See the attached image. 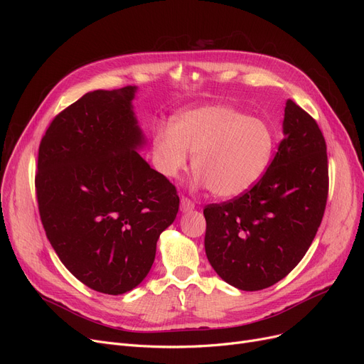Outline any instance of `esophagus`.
<instances>
[{
    "label": "esophagus",
    "instance_id": "34e87169",
    "mask_svg": "<svg viewBox=\"0 0 364 364\" xmlns=\"http://www.w3.org/2000/svg\"><path fill=\"white\" fill-rule=\"evenodd\" d=\"M180 209H181V213H188V211H192V209H195V203L187 198H181Z\"/></svg>",
    "mask_w": 364,
    "mask_h": 364
}]
</instances>
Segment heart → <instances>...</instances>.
<instances>
[{
	"label": "heart",
	"instance_id": "1",
	"mask_svg": "<svg viewBox=\"0 0 364 364\" xmlns=\"http://www.w3.org/2000/svg\"><path fill=\"white\" fill-rule=\"evenodd\" d=\"M274 131L261 118L225 105L181 112L171 127L153 132V155L161 174L177 178L193 155L198 186L220 199H235L255 187L274 153Z\"/></svg>",
	"mask_w": 364,
	"mask_h": 364
}]
</instances>
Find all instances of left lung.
<instances>
[{
  "instance_id": "left-lung-1",
  "label": "left lung",
  "mask_w": 364,
  "mask_h": 364,
  "mask_svg": "<svg viewBox=\"0 0 364 364\" xmlns=\"http://www.w3.org/2000/svg\"><path fill=\"white\" fill-rule=\"evenodd\" d=\"M283 136L255 187L203 209L208 261L240 291L270 288L288 276L309 251L326 208V141L292 100L286 102Z\"/></svg>"
}]
</instances>
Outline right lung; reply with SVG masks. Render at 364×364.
<instances>
[{
  "label": "right lung",
  "instance_id": "add662e5",
  "mask_svg": "<svg viewBox=\"0 0 364 364\" xmlns=\"http://www.w3.org/2000/svg\"><path fill=\"white\" fill-rule=\"evenodd\" d=\"M136 91L87 92L53 119L38 150V209L53 250L76 279L109 295L143 282L180 206L174 184L139 155L146 139Z\"/></svg>",
  "mask_w": 364,
  "mask_h": 364
}]
</instances>
